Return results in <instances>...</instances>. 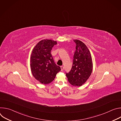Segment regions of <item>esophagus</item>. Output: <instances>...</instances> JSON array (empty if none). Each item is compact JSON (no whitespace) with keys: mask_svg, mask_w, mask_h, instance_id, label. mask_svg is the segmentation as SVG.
<instances>
[{"mask_svg":"<svg viewBox=\"0 0 121 121\" xmlns=\"http://www.w3.org/2000/svg\"><path fill=\"white\" fill-rule=\"evenodd\" d=\"M61 71H63L64 70V67H63V66H61Z\"/></svg>","mask_w":121,"mask_h":121,"instance_id":"esophagus-1","label":"esophagus"}]
</instances>
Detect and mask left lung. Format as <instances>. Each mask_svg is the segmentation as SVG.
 Wrapping results in <instances>:
<instances>
[{"label": "left lung", "mask_w": 121, "mask_h": 121, "mask_svg": "<svg viewBox=\"0 0 121 121\" xmlns=\"http://www.w3.org/2000/svg\"><path fill=\"white\" fill-rule=\"evenodd\" d=\"M76 51L74 53L71 70L65 73L67 79L74 86H82L91 76L93 63L90 52L83 42L75 40Z\"/></svg>", "instance_id": "left-lung-1"}]
</instances>
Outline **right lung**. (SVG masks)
Masks as SVG:
<instances>
[{
  "mask_svg": "<svg viewBox=\"0 0 121 121\" xmlns=\"http://www.w3.org/2000/svg\"><path fill=\"white\" fill-rule=\"evenodd\" d=\"M57 43L52 40L40 41L33 48L30 57L31 73L36 79L43 84L52 82L61 67L56 65L51 54Z\"/></svg>",
  "mask_w": 121,
  "mask_h": 121,
  "instance_id": "1",
  "label": "right lung"
}]
</instances>
